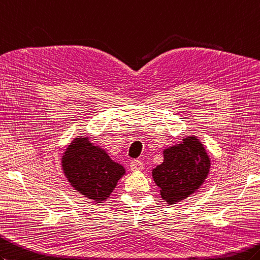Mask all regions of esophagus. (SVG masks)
<instances>
[{"label":"esophagus","instance_id":"34e87169","mask_svg":"<svg viewBox=\"0 0 260 260\" xmlns=\"http://www.w3.org/2000/svg\"><path fill=\"white\" fill-rule=\"evenodd\" d=\"M143 168H144V165L141 160H137V159L132 160V162H131V171L132 172H140L143 170Z\"/></svg>","mask_w":260,"mask_h":260}]
</instances>
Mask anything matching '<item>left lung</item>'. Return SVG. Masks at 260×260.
I'll return each mask as SVG.
<instances>
[{
    "mask_svg": "<svg viewBox=\"0 0 260 260\" xmlns=\"http://www.w3.org/2000/svg\"><path fill=\"white\" fill-rule=\"evenodd\" d=\"M164 160L156 166L152 176L160 188L161 199L177 204L197 191L207 178L212 166L204 144L195 135L183 137L162 150Z\"/></svg>",
    "mask_w": 260,
    "mask_h": 260,
    "instance_id": "left-lung-1",
    "label": "left lung"
}]
</instances>
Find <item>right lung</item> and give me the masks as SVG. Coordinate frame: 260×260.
<instances>
[{
    "mask_svg": "<svg viewBox=\"0 0 260 260\" xmlns=\"http://www.w3.org/2000/svg\"><path fill=\"white\" fill-rule=\"evenodd\" d=\"M61 166L70 185L98 205L107 201L126 173L122 165L86 135L76 136L66 146Z\"/></svg>",
    "mask_w": 260,
    "mask_h": 260,
    "instance_id": "1",
    "label": "right lung"
}]
</instances>
